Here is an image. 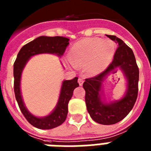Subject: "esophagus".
Returning a JSON list of instances; mask_svg holds the SVG:
<instances>
[{
    "label": "esophagus",
    "mask_w": 151,
    "mask_h": 151,
    "mask_svg": "<svg viewBox=\"0 0 151 151\" xmlns=\"http://www.w3.org/2000/svg\"><path fill=\"white\" fill-rule=\"evenodd\" d=\"M83 83V80L82 79V78H80L79 79H78V83H79V85L80 86H82Z\"/></svg>",
    "instance_id": "34e87169"
}]
</instances>
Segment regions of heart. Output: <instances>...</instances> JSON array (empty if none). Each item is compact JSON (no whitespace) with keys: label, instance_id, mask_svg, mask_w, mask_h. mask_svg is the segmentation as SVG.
Here are the masks:
<instances>
[{"label":"heart","instance_id":"obj_1","mask_svg":"<svg viewBox=\"0 0 151 151\" xmlns=\"http://www.w3.org/2000/svg\"><path fill=\"white\" fill-rule=\"evenodd\" d=\"M115 52V44L109 39L85 38L70 49L69 59L76 67H84L91 74H98L111 64Z\"/></svg>","mask_w":151,"mask_h":151}]
</instances>
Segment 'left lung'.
<instances>
[{
	"label": "left lung",
	"mask_w": 151,
	"mask_h": 151,
	"mask_svg": "<svg viewBox=\"0 0 151 151\" xmlns=\"http://www.w3.org/2000/svg\"><path fill=\"white\" fill-rule=\"evenodd\" d=\"M107 37L118 44L114 60L104 71L86 79L83 87L85 90L87 111L91 118L101 124L111 125L122 121L134 107L138 93L139 69L133 50L116 36ZM117 67L122 70L127 80L126 92L121 99L107 102L103 100V82Z\"/></svg>",
	"instance_id": "8db88e82"
}]
</instances>
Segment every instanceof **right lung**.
Instances as JSON below:
<instances>
[{
	"label": "right lung",
	"instance_id": "obj_1",
	"mask_svg": "<svg viewBox=\"0 0 151 151\" xmlns=\"http://www.w3.org/2000/svg\"><path fill=\"white\" fill-rule=\"evenodd\" d=\"M69 44V39L64 37L40 36L23 46L14 64V89L20 110L30 124L39 129L48 130L60 126L65 121L68 112V103L73 96V90L79 86L78 78L62 82L60 95L55 108L50 114L42 117L33 115L27 109L21 91V74L31 57L40 54H52L61 57Z\"/></svg>",
	"mask_w": 151,
	"mask_h": 151
}]
</instances>
